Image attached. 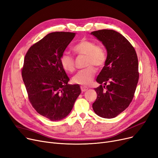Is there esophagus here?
I'll return each instance as SVG.
<instances>
[{"label":"esophagus","instance_id":"obj_1","mask_svg":"<svg viewBox=\"0 0 158 158\" xmlns=\"http://www.w3.org/2000/svg\"><path fill=\"white\" fill-rule=\"evenodd\" d=\"M80 89H81V91L85 92V91H87L88 89V87H86V86H84V85H81L80 86Z\"/></svg>","mask_w":158,"mask_h":158}]
</instances>
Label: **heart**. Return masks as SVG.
I'll return each instance as SVG.
<instances>
[{"label": "heart", "instance_id": "obj_1", "mask_svg": "<svg viewBox=\"0 0 158 158\" xmlns=\"http://www.w3.org/2000/svg\"><path fill=\"white\" fill-rule=\"evenodd\" d=\"M73 52L78 56L84 55L85 65L87 67L76 74L73 81L74 84L87 85L90 84L97 73V68H102L107 61V52L102 45L91 40L82 39L73 47ZM60 64L64 70L69 73H73L75 70L74 59L73 56L67 52L61 55Z\"/></svg>", "mask_w": 158, "mask_h": 158}]
</instances>
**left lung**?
Wrapping results in <instances>:
<instances>
[{
    "label": "left lung",
    "instance_id": "1",
    "mask_svg": "<svg viewBox=\"0 0 158 158\" xmlns=\"http://www.w3.org/2000/svg\"><path fill=\"white\" fill-rule=\"evenodd\" d=\"M91 34L107 50V61L97 78V98L93 109L98 116L112 118L127 109L134 98L139 80L138 59L131 44L113 30L94 31Z\"/></svg>",
    "mask_w": 158,
    "mask_h": 158
}]
</instances>
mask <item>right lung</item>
Here are the masks:
<instances>
[{"label": "right lung", "instance_id": "right-lung-1", "mask_svg": "<svg viewBox=\"0 0 158 158\" xmlns=\"http://www.w3.org/2000/svg\"><path fill=\"white\" fill-rule=\"evenodd\" d=\"M75 33H50L31 45L21 69L30 104L50 121H60L72 110L81 93L79 85L68 84L69 78L60 64L61 55Z\"/></svg>", "mask_w": 158, "mask_h": 158}]
</instances>
